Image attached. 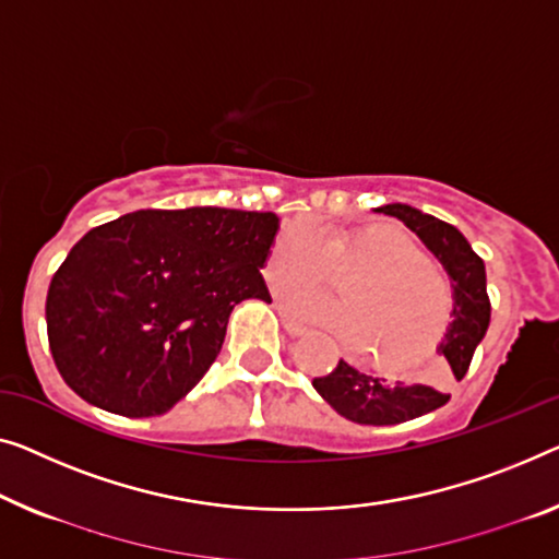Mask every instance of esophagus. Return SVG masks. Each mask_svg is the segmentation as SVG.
Wrapping results in <instances>:
<instances>
[{
  "instance_id": "obj_1",
  "label": "esophagus",
  "mask_w": 559,
  "mask_h": 559,
  "mask_svg": "<svg viewBox=\"0 0 559 559\" xmlns=\"http://www.w3.org/2000/svg\"><path fill=\"white\" fill-rule=\"evenodd\" d=\"M281 321H283V329H286L290 336H304V333L308 331L304 323H298V321H294L290 319V316H286V313H281Z\"/></svg>"
}]
</instances>
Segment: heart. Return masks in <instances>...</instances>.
<instances>
[{
  "label": "heart",
  "instance_id": "obj_1",
  "mask_svg": "<svg viewBox=\"0 0 559 559\" xmlns=\"http://www.w3.org/2000/svg\"><path fill=\"white\" fill-rule=\"evenodd\" d=\"M333 276H352L341 288L344 301L301 286L283 296V306L336 331L348 346H361L379 369H406L424 359L452 321V281L396 228L296 223L281 233L265 263L271 288L319 286Z\"/></svg>",
  "mask_w": 559,
  "mask_h": 559
}]
</instances>
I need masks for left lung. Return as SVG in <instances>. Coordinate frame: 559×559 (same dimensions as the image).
I'll use <instances>...</instances> for the list:
<instances>
[{"label":"left lung","instance_id":"left-lung-1","mask_svg":"<svg viewBox=\"0 0 559 559\" xmlns=\"http://www.w3.org/2000/svg\"><path fill=\"white\" fill-rule=\"evenodd\" d=\"M377 213L399 218L406 228L414 230L449 273L454 290V311L444 341L437 348L449 366H444V373L435 381L409 384V381L371 377L346 361H338L336 369L326 377L313 379V389L348 421L389 427V424H402L435 412L449 402L444 381L449 379V371L460 381L469 369L474 348L485 338L489 326V296L485 261L472 251L469 240L454 226L404 203L381 205Z\"/></svg>","mask_w":559,"mask_h":559}]
</instances>
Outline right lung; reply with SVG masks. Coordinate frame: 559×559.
I'll use <instances>...</instances> for the list:
<instances>
[{
  "mask_svg": "<svg viewBox=\"0 0 559 559\" xmlns=\"http://www.w3.org/2000/svg\"><path fill=\"white\" fill-rule=\"evenodd\" d=\"M276 233V213L205 205L135 211L82 236L45 306L64 384L132 419L170 412L221 354L236 304H271L261 269Z\"/></svg>",
  "mask_w": 559,
  "mask_h": 559,
  "instance_id": "add662e5",
  "label": "right lung"
}]
</instances>
